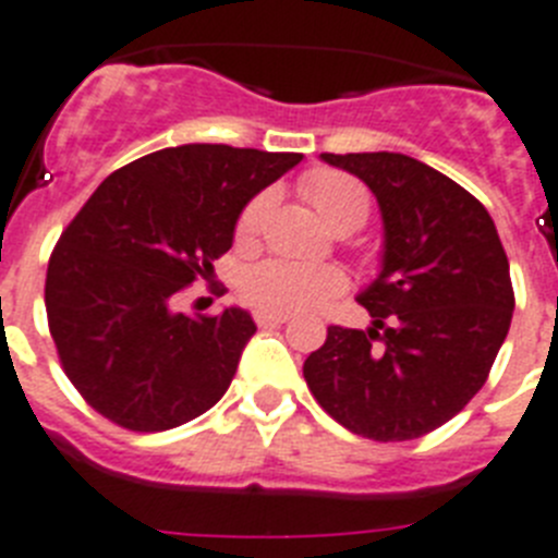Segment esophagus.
Listing matches in <instances>:
<instances>
[{
  "instance_id": "esophagus-1",
  "label": "esophagus",
  "mask_w": 558,
  "mask_h": 558,
  "mask_svg": "<svg viewBox=\"0 0 558 558\" xmlns=\"http://www.w3.org/2000/svg\"><path fill=\"white\" fill-rule=\"evenodd\" d=\"M254 318L259 327H279V325H284L290 316H284V313H256Z\"/></svg>"
}]
</instances>
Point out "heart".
Masks as SVG:
<instances>
[{"label": "heart", "mask_w": 558, "mask_h": 558, "mask_svg": "<svg viewBox=\"0 0 558 558\" xmlns=\"http://www.w3.org/2000/svg\"><path fill=\"white\" fill-rule=\"evenodd\" d=\"M304 197L311 199L336 231H355L366 222L373 199L359 178L338 169H316L302 178ZM274 206V194L259 192L247 199L236 217V242L251 245L259 236L265 217ZM347 279L330 265H302L290 259L256 262L242 274L240 293L259 313H307L325 307L344 293Z\"/></svg>", "instance_id": "b5f03b06"}]
</instances>
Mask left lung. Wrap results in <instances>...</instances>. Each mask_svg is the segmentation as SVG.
<instances>
[{
	"mask_svg": "<svg viewBox=\"0 0 558 558\" xmlns=\"http://www.w3.org/2000/svg\"><path fill=\"white\" fill-rule=\"evenodd\" d=\"M378 197L387 247L359 296L369 330L327 327L304 361L318 407L352 435L415 440L483 389L513 316L506 247L474 194L398 151L322 155Z\"/></svg>",
	"mask_w": 558,
	"mask_h": 558,
	"instance_id": "left-lung-1",
	"label": "left lung"
}]
</instances>
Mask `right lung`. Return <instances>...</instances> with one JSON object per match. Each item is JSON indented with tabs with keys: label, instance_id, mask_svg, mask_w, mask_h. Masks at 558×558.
I'll list each match as a JSON object with an SVG mask.
<instances>
[{
	"label": "right lung",
	"instance_id": "obj_1",
	"mask_svg": "<svg viewBox=\"0 0 558 558\" xmlns=\"http://www.w3.org/2000/svg\"><path fill=\"white\" fill-rule=\"evenodd\" d=\"M299 151L185 143L112 171L61 231L45 307L61 369L89 407L130 432L189 423L231 387L254 318L185 316L174 299L214 274L254 194Z\"/></svg>",
	"mask_w": 558,
	"mask_h": 558
}]
</instances>
